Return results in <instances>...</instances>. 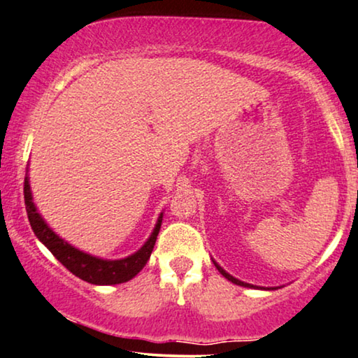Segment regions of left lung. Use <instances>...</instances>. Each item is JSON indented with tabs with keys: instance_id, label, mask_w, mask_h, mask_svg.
<instances>
[{
	"instance_id": "1",
	"label": "left lung",
	"mask_w": 358,
	"mask_h": 358,
	"mask_svg": "<svg viewBox=\"0 0 358 358\" xmlns=\"http://www.w3.org/2000/svg\"><path fill=\"white\" fill-rule=\"evenodd\" d=\"M213 264H215V268H217V270H219V271H220V275H222V276H225V278H227V280H229V281H231V282H235V285H238V286H245V287H253L252 285H248V282H243V281L236 280V278H234V276H231V275H229V273H227V271L224 270V268H220V266H219V264H217L215 262H213Z\"/></svg>"
}]
</instances>
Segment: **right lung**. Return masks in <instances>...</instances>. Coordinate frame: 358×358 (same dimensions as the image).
I'll return each instance as SVG.
<instances>
[{
  "label": "right lung",
  "mask_w": 358,
  "mask_h": 358,
  "mask_svg": "<svg viewBox=\"0 0 358 358\" xmlns=\"http://www.w3.org/2000/svg\"><path fill=\"white\" fill-rule=\"evenodd\" d=\"M24 203L27 219H29L31 229L34 231L37 238H39L49 252L59 259L64 266L67 268L72 275L80 278V280L92 282V285H120V282H127L138 275L139 271L145 268L148 259L151 257L152 248H155L157 234H159L162 213L157 219V224L152 230V234L145 245L133 253L131 257L123 259H101L92 255H87L80 250L73 248L67 241L59 238L52 230L49 229L48 224L43 220L36 210L34 202H32L29 179L24 178Z\"/></svg>",
  "instance_id": "right-lung-1"
}]
</instances>
